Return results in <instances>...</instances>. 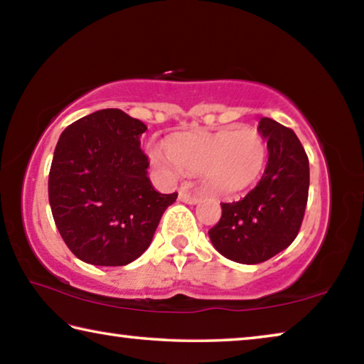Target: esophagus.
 I'll list each match as a JSON object with an SVG mask.
<instances>
[{
	"label": "esophagus",
	"instance_id": "1",
	"mask_svg": "<svg viewBox=\"0 0 364 364\" xmlns=\"http://www.w3.org/2000/svg\"><path fill=\"white\" fill-rule=\"evenodd\" d=\"M180 200L186 202V204H197V202H199L200 199H199V196H194V194H191L189 191L181 189L180 191Z\"/></svg>",
	"mask_w": 364,
	"mask_h": 364
}]
</instances>
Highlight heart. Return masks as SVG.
Here are the masks:
<instances>
[{"label":"heart","mask_w":364,"mask_h":364,"mask_svg":"<svg viewBox=\"0 0 364 364\" xmlns=\"http://www.w3.org/2000/svg\"><path fill=\"white\" fill-rule=\"evenodd\" d=\"M152 167L165 178H175L186 168L204 171L215 193L234 194L250 186L267 162V143L254 128H230L217 133H180L168 139V149L149 147Z\"/></svg>","instance_id":"heart-1"}]
</instances>
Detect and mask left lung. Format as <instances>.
<instances>
[{
    "instance_id": "1",
    "label": "left lung",
    "mask_w": 364,
    "mask_h": 364,
    "mask_svg": "<svg viewBox=\"0 0 364 364\" xmlns=\"http://www.w3.org/2000/svg\"><path fill=\"white\" fill-rule=\"evenodd\" d=\"M268 162L262 180L242 200L221 204V218L208 230L213 247L232 262L257 264L294 242L304 221L310 165L291 128L263 117Z\"/></svg>"
}]
</instances>
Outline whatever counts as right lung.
<instances>
[{"label": "right lung", "instance_id": "obj_1", "mask_svg": "<svg viewBox=\"0 0 364 364\" xmlns=\"http://www.w3.org/2000/svg\"><path fill=\"white\" fill-rule=\"evenodd\" d=\"M147 127L120 109H102L60 134L49 170L54 223L70 252L97 267H123L149 247L165 208L141 151Z\"/></svg>", "mask_w": 364, "mask_h": 364}]
</instances>
